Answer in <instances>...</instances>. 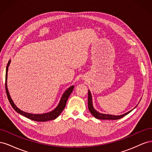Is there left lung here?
Masks as SVG:
<instances>
[{"label":"left lung","mask_w":152,"mask_h":152,"mask_svg":"<svg viewBox=\"0 0 152 152\" xmlns=\"http://www.w3.org/2000/svg\"><path fill=\"white\" fill-rule=\"evenodd\" d=\"M88 108L89 112L91 113L93 115L98 119H101V120H117V119L121 118L123 117H124L126 115H127L129 113H130L132 110L131 111L128 112L126 113H124L123 115H108V114H103V113H99L98 112L96 111V110L93 108V102H92V97H91V94L90 93L89 90L88 91Z\"/></svg>","instance_id":"8db88e82"}]
</instances>
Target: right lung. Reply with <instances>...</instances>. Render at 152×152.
Instances as JSON below:
<instances>
[{
    "label": "right lung",
    "mask_w": 152,
    "mask_h": 152,
    "mask_svg": "<svg viewBox=\"0 0 152 152\" xmlns=\"http://www.w3.org/2000/svg\"><path fill=\"white\" fill-rule=\"evenodd\" d=\"M10 65V61L8 63V65L6 68V80H7V69H8V66ZM73 88H74V86H71L69 87V88L64 93V94L62 96V98L60 100V102H59V104L58 105V107L55 108L53 111L47 113H44V114H31V113H26L25 112H23L21 110H20L19 108H18L16 105L14 104L12 100L11 99L10 95L9 94V92L7 88V84L6 82V94L7 98L9 99V102H10L11 105L12 106V107L13 109L15 110L16 112L18 113H20L22 115L25 116V117L28 118L29 119H31L32 121H37V122H45V121H48L50 120H54V119L56 118L60 113L63 112V110L64 108H65V106L66 104V102L68 99V97L70 96V94L72 93V92L73 90Z\"/></svg>",
    "instance_id": "1"
}]
</instances>
